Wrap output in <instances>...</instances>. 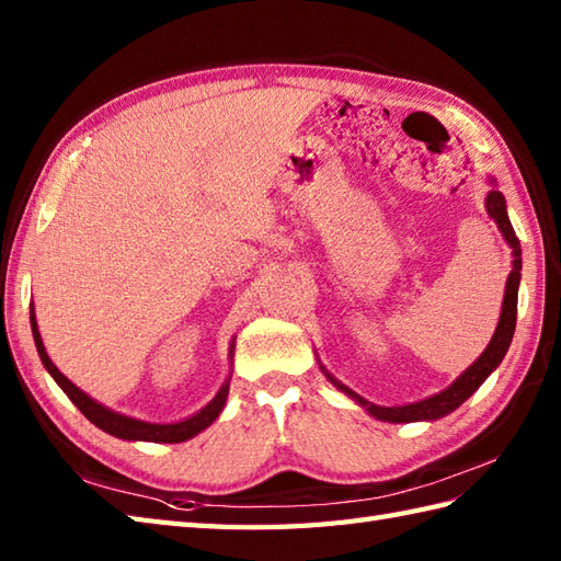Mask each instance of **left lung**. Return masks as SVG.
<instances>
[{
    "label": "left lung",
    "mask_w": 561,
    "mask_h": 561,
    "mask_svg": "<svg viewBox=\"0 0 561 561\" xmlns=\"http://www.w3.org/2000/svg\"><path fill=\"white\" fill-rule=\"evenodd\" d=\"M486 211H490V217L499 224V229H502L506 243L514 248V270H511V274H508L504 306H502V318H499V325H496L492 342L486 344V350L482 352L480 359L474 362L468 368V371H465L450 388H446L444 392H438V396H432V398H426L422 402L402 404V408H380V404L368 402V400H364L362 396H356L354 390H350L347 386H342L340 380H335L328 374L332 383H335L342 392L352 396L356 402L362 404V408H366L368 414H374L376 420L396 422V424L398 422H416V420H438V416H444L456 408H460V404L484 383V378L490 376L499 364H502L508 344H511V340H514V330H516L518 284H520V243L516 238L514 226H511V221H508L506 199H504L502 193H499V190H492V193L486 195Z\"/></svg>",
    "instance_id": "1"
}]
</instances>
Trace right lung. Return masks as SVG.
<instances>
[{
	"instance_id": "obj_1",
	"label": "right lung",
	"mask_w": 561,
	"mask_h": 561,
	"mask_svg": "<svg viewBox=\"0 0 561 561\" xmlns=\"http://www.w3.org/2000/svg\"><path fill=\"white\" fill-rule=\"evenodd\" d=\"M31 330H33V340H35V347H38L41 354V362L43 366L50 371V376L55 378V383L67 392V398L77 404L79 412L87 416L89 422L96 424L103 432H108L117 438H127V440H153V444H181V440L193 438L195 434H199L202 428H207L214 420H217L219 412L224 410V402L226 396H229V380L221 386V390L214 396V400L207 404L205 410H199L197 414L190 416L185 422H178V424H151V422H139L133 420V416H125V414H117L108 408H103L96 400H91L87 392H81L75 383L67 376H62L57 371V366L50 362V356H47L45 347H43V340H41V332H38V323H35V316L31 313ZM233 350V344H231ZM233 354V352H231Z\"/></svg>"
}]
</instances>
